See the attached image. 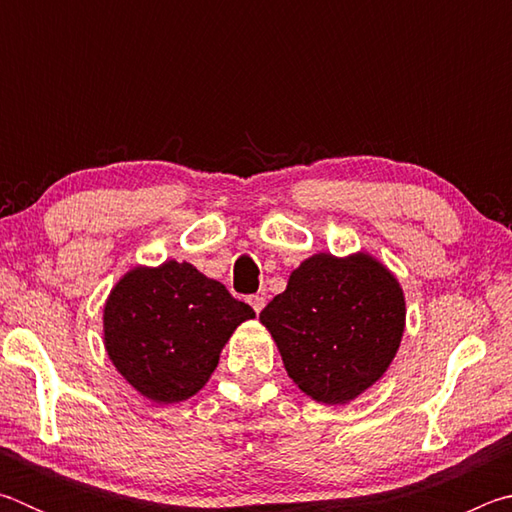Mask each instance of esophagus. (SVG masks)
I'll return each mask as SVG.
<instances>
[{
  "mask_svg": "<svg viewBox=\"0 0 512 512\" xmlns=\"http://www.w3.org/2000/svg\"><path fill=\"white\" fill-rule=\"evenodd\" d=\"M248 302H250V307L255 309V314H259V311L264 309V305H266V298L264 296H259V293H255V296H250L248 298Z\"/></svg>",
  "mask_w": 512,
  "mask_h": 512,
  "instance_id": "esophagus-1",
  "label": "esophagus"
}]
</instances>
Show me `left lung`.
<instances>
[{"mask_svg": "<svg viewBox=\"0 0 512 512\" xmlns=\"http://www.w3.org/2000/svg\"><path fill=\"white\" fill-rule=\"evenodd\" d=\"M404 296L368 255L320 253L291 273L287 291L259 314L284 368L316 402L345 404L384 375L400 348Z\"/></svg>", "mask_w": 512, "mask_h": 512, "instance_id": "8db88e82", "label": "left lung"}]
</instances>
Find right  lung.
Returning a JSON list of instances; mask_svg holds the SVG:
<instances>
[{
    "label": "right lung",
    "mask_w": 512,
    "mask_h": 512,
    "mask_svg": "<svg viewBox=\"0 0 512 512\" xmlns=\"http://www.w3.org/2000/svg\"><path fill=\"white\" fill-rule=\"evenodd\" d=\"M255 311L192 264L135 268L103 309L108 357L144 397L160 404L196 395L225 341Z\"/></svg>",
    "instance_id": "obj_1"
}]
</instances>
